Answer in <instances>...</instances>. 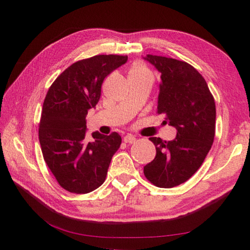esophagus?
Listing matches in <instances>:
<instances>
[{
	"instance_id": "esophagus-1",
	"label": "esophagus",
	"mask_w": 250,
	"mask_h": 250,
	"mask_svg": "<svg viewBox=\"0 0 250 250\" xmlns=\"http://www.w3.org/2000/svg\"><path fill=\"white\" fill-rule=\"evenodd\" d=\"M135 140H137V138H135L134 135H132V134H126L125 137L124 138V141L125 143H134Z\"/></svg>"
}]
</instances>
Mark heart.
<instances>
[{
	"label": "heart",
	"mask_w": 250,
	"mask_h": 250,
	"mask_svg": "<svg viewBox=\"0 0 250 250\" xmlns=\"http://www.w3.org/2000/svg\"><path fill=\"white\" fill-rule=\"evenodd\" d=\"M145 76H150V77H152L151 71L146 66L145 62H133V65L131 66L130 71H129V77H145Z\"/></svg>",
	"instance_id": "b5f03b06"
}]
</instances>
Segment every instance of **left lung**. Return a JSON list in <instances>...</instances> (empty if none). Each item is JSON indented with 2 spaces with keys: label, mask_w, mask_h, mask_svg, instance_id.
<instances>
[{
  "label": "left lung",
  "mask_w": 250,
  "mask_h": 250,
  "mask_svg": "<svg viewBox=\"0 0 250 250\" xmlns=\"http://www.w3.org/2000/svg\"><path fill=\"white\" fill-rule=\"evenodd\" d=\"M143 58L161 73L158 113L177 131L172 141L150 138L156 154L143 172L158 188H171L188 181L204 162L214 142L216 107L205 79L192 65L155 55Z\"/></svg>",
  "instance_id": "8db88e82"
}]
</instances>
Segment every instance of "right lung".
I'll return each instance as SVG.
<instances>
[{"mask_svg": "<svg viewBox=\"0 0 250 250\" xmlns=\"http://www.w3.org/2000/svg\"><path fill=\"white\" fill-rule=\"evenodd\" d=\"M128 56L97 55L74 62L58 76L45 97L39 137L43 156L66 191L86 194L104 183L121 137L94 132L86 140V116L95 108L107 76Z\"/></svg>", "mask_w": 250, "mask_h": 250, "instance_id": "obj_1", "label": "right lung"}]
</instances>
